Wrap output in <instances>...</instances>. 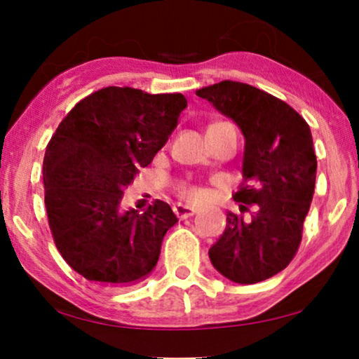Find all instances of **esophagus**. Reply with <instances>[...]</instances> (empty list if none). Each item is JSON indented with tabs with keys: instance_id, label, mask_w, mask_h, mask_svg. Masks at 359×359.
<instances>
[{
	"instance_id": "esophagus-1",
	"label": "esophagus",
	"mask_w": 359,
	"mask_h": 359,
	"mask_svg": "<svg viewBox=\"0 0 359 359\" xmlns=\"http://www.w3.org/2000/svg\"><path fill=\"white\" fill-rule=\"evenodd\" d=\"M173 210H175L176 217H178V219H188V217H191V215L196 214V209L189 208V205H181V204L175 205Z\"/></svg>"
}]
</instances>
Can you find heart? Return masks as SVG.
Instances as JSON below:
<instances>
[{"mask_svg": "<svg viewBox=\"0 0 359 359\" xmlns=\"http://www.w3.org/2000/svg\"><path fill=\"white\" fill-rule=\"evenodd\" d=\"M219 124L220 122H215V124L209 126L208 132L215 129ZM176 194H178L180 198L184 201V203H189V204H203L209 198L208 189L203 188V186H199V184L188 183V181H184V183H180L178 186H176Z\"/></svg>", "mask_w": 359, "mask_h": 359, "instance_id": "obj_1", "label": "heart"}]
</instances>
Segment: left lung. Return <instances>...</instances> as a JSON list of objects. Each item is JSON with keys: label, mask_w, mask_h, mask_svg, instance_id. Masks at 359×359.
Wrapping results in <instances>:
<instances>
[{"label": "left lung", "mask_w": 359, "mask_h": 359, "mask_svg": "<svg viewBox=\"0 0 359 359\" xmlns=\"http://www.w3.org/2000/svg\"><path fill=\"white\" fill-rule=\"evenodd\" d=\"M196 95L245 137L243 184L233 196L240 212L229 210L209 258L230 281H264L283 271L301 245L317 175L311 127L286 102L247 83L225 80Z\"/></svg>", "instance_id": "obj_1"}]
</instances>
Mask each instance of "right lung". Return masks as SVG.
Returning <instances> with one entry per match:
<instances>
[{"label":"right lung","instance_id":"right-lung-1","mask_svg":"<svg viewBox=\"0 0 359 359\" xmlns=\"http://www.w3.org/2000/svg\"><path fill=\"white\" fill-rule=\"evenodd\" d=\"M186 106L180 93L107 86L78 102L52 135L43 156L48 225L63 259L88 281L126 287L155 268L178 219L160 199L144 214L122 212V189L151 163Z\"/></svg>","mask_w":359,"mask_h":359}]
</instances>
